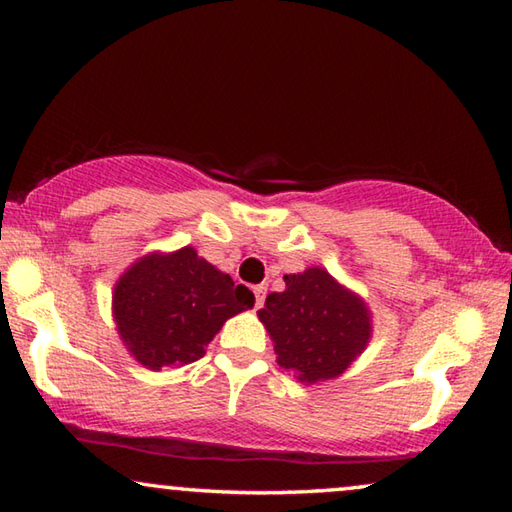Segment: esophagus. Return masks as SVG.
I'll use <instances>...</instances> for the list:
<instances>
[{
	"instance_id": "obj_1",
	"label": "esophagus",
	"mask_w": 512,
	"mask_h": 512,
	"mask_svg": "<svg viewBox=\"0 0 512 512\" xmlns=\"http://www.w3.org/2000/svg\"><path fill=\"white\" fill-rule=\"evenodd\" d=\"M253 291H255V305L262 307L264 298H266V287L264 284H257V287H253Z\"/></svg>"
}]
</instances>
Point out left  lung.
Listing matches in <instances>:
<instances>
[{
    "label": "left lung",
    "mask_w": 512,
    "mask_h": 512,
    "mask_svg": "<svg viewBox=\"0 0 512 512\" xmlns=\"http://www.w3.org/2000/svg\"><path fill=\"white\" fill-rule=\"evenodd\" d=\"M284 284L257 311L277 363L302 384L341 377L372 339L366 300L323 266L284 275Z\"/></svg>",
    "instance_id": "8db88e82"
}]
</instances>
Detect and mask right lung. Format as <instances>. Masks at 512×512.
Returning <instances> with one entry per match:
<instances>
[{
	"instance_id": "add662e5",
	"label": "right lung",
	"mask_w": 512,
	"mask_h": 512,
	"mask_svg": "<svg viewBox=\"0 0 512 512\" xmlns=\"http://www.w3.org/2000/svg\"><path fill=\"white\" fill-rule=\"evenodd\" d=\"M253 305V291L232 282L192 246L142 255L112 289L119 339L153 372L201 359L225 320Z\"/></svg>"
}]
</instances>
